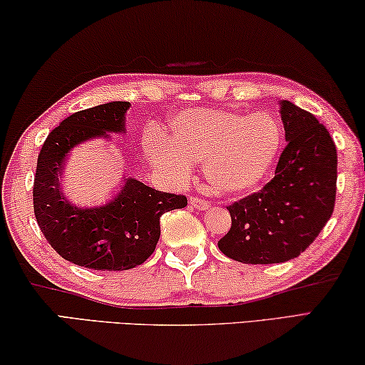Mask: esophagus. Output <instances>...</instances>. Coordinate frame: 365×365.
Segmentation results:
<instances>
[{
	"mask_svg": "<svg viewBox=\"0 0 365 365\" xmlns=\"http://www.w3.org/2000/svg\"><path fill=\"white\" fill-rule=\"evenodd\" d=\"M190 205H192V207H195V210H198V211H206L207 207H210V203H207V201L196 198V196H192V198H190Z\"/></svg>",
	"mask_w": 365,
	"mask_h": 365,
	"instance_id": "obj_1",
	"label": "esophagus"
}]
</instances>
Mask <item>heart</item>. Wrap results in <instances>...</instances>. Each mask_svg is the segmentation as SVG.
Returning <instances> with one entry per match:
<instances>
[{"label":"heart","instance_id":"b5f03b06","mask_svg":"<svg viewBox=\"0 0 365 365\" xmlns=\"http://www.w3.org/2000/svg\"><path fill=\"white\" fill-rule=\"evenodd\" d=\"M282 144V130L273 115H244L214 108H190L173 117L169 141L159 135L144 140L154 169L173 180H187L192 162H203L214 190L242 195L268 175Z\"/></svg>","mask_w":365,"mask_h":365}]
</instances>
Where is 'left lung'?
<instances>
[{
  "mask_svg": "<svg viewBox=\"0 0 365 365\" xmlns=\"http://www.w3.org/2000/svg\"><path fill=\"white\" fill-rule=\"evenodd\" d=\"M287 146L274 178L227 210L230 230L217 242L225 257L245 264L297 258L331 217L338 155L328 130L307 110L279 101Z\"/></svg>",
  "mask_w": 365,
  "mask_h": 365,
  "instance_id": "8db88e82",
  "label": "left lung"
}]
</instances>
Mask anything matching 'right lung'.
<instances>
[{"instance_id": "add662e5", "label": "right lung", "mask_w": 365, "mask_h": 365, "mask_svg": "<svg viewBox=\"0 0 365 365\" xmlns=\"http://www.w3.org/2000/svg\"><path fill=\"white\" fill-rule=\"evenodd\" d=\"M130 107L108 102L69 115L47 136L37 159L38 227L58 255L89 269L123 271L144 263L159 240L162 214L187 206L185 196L158 192L133 177H123L106 205L83 207L66 198L61 182L69 154L86 141L123 135Z\"/></svg>"}]
</instances>
